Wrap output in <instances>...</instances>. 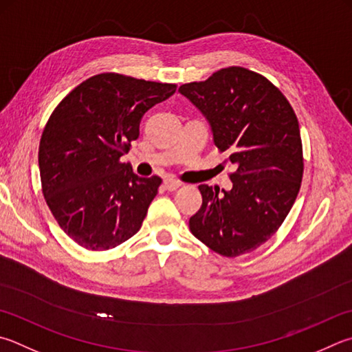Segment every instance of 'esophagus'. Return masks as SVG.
I'll use <instances>...</instances> for the list:
<instances>
[{"mask_svg":"<svg viewBox=\"0 0 352 352\" xmlns=\"http://www.w3.org/2000/svg\"><path fill=\"white\" fill-rule=\"evenodd\" d=\"M163 184H164V189L169 190V192H172V190H177L178 188L182 186V183L175 180V178H166Z\"/></svg>","mask_w":352,"mask_h":352,"instance_id":"1","label":"esophagus"}]
</instances>
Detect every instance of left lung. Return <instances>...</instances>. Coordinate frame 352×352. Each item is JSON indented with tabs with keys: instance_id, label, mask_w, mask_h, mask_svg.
Instances as JSON below:
<instances>
[{
	"instance_id": "8db88e82",
	"label": "left lung",
	"mask_w": 352,
	"mask_h": 352,
	"mask_svg": "<svg viewBox=\"0 0 352 352\" xmlns=\"http://www.w3.org/2000/svg\"><path fill=\"white\" fill-rule=\"evenodd\" d=\"M178 92L209 120L214 143L235 170L231 190L200 184L203 203L189 229L223 257L252 252L289 214L303 178L298 120L277 86L254 70L231 66Z\"/></svg>"
}]
</instances>
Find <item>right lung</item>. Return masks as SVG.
Segmentation results:
<instances>
[{
  "mask_svg": "<svg viewBox=\"0 0 352 352\" xmlns=\"http://www.w3.org/2000/svg\"><path fill=\"white\" fill-rule=\"evenodd\" d=\"M177 85L104 72L72 89L50 113L38 151L41 190L76 245L107 251L135 235L162 178H142L121 157L140 120Z\"/></svg>",
  "mask_w": 352,
  "mask_h": 352,
  "instance_id": "right-lung-1",
  "label": "right lung"
}]
</instances>
